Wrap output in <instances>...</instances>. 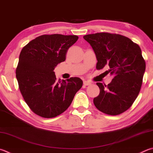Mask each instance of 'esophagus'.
<instances>
[{
	"mask_svg": "<svg viewBox=\"0 0 153 153\" xmlns=\"http://www.w3.org/2000/svg\"><path fill=\"white\" fill-rule=\"evenodd\" d=\"M83 84H84V85H90L91 83L90 82H88V81H84Z\"/></svg>",
	"mask_w": 153,
	"mask_h": 153,
	"instance_id": "esophagus-1",
	"label": "esophagus"
}]
</instances>
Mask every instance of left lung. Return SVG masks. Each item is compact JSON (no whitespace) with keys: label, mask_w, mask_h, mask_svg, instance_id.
Instances as JSON below:
<instances>
[{"label":"left lung","mask_w":153,"mask_h":153,"mask_svg":"<svg viewBox=\"0 0 153 153\" xmlns=\"http://www.w3.org/2000/svg\"><path fill=\"white\" fill-rule=\"evenodd\" d=\"M98 60L96 69L108 68L109 84L96 83L99 95L94 98L97 109L108 115L120 114L131 107L140 91L146 63L139 45L125 36L97 33L84 36Z\"/></svg>","instance_id":"1"}]
</instances>
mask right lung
I'll return each mask as SVG.
<instances>
[{
  "label": "right lung",
  "instance_id": "1",
  "mask_svg": "<svg viewBox=\"0 0 153 153\" xmlns=\"http://www.w3.org/2000/svg\"><path fill=\"white\" fill-rule=\"evenodd\" d=\"M77 39L76 35H43L22 49L16 77L24 100L35 114L45 118L59 116L82 88L79 77L57 81L53 71Z\"/></svg>",
  "mask_w": 153,
  "mask_h": 153
}]
</instances>
